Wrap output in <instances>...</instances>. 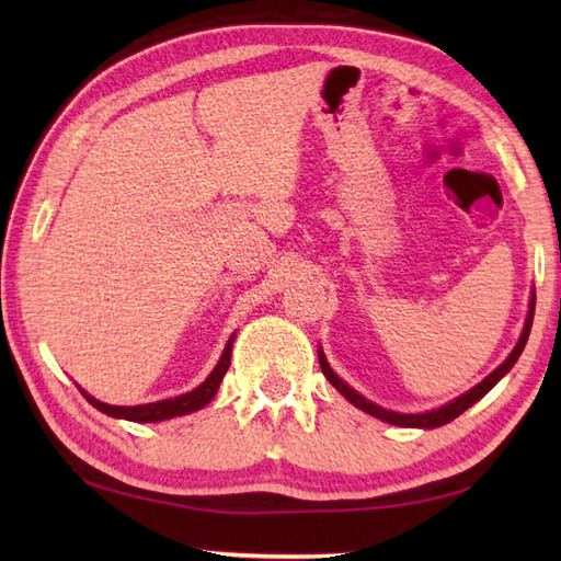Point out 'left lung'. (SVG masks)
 Returning <instances> with one entry per match:
<instances>
[{
	"mask_svg": "<svg viewBox=\"0 0 561 561\" xmlns=\"http://www.w3.org/2000/svg\"><path fill=\"white\" fill-rule=\"evenodd\" d=\"M533 316H535V296H533V301H530V311H528V318H526V328H523L520 340H518V344L514 347V352L508 354V359H506L502 366H499L496 371H492L490 376H486L480 386H474L472 390L465 392V396H460V398H456L453 402L444 404V408L432 410V412H422V414H400V412H390V410L378 408V404H374L371 400L362 398L359 392L352 390L347 383H344L342 378L335 376V371H332V368L328 366L323 352H318V359H320V368H323V374H325V378L330 380V383L335 386V388L342 392V396L347 398L352 404H356V408H359V410H364V412H368V414H374V416H378V420H383V422H388V424H396V426L434 428V426H444V424L456 420V416H460L465 410L470 408V404H474L480 398H484L486 392H490V390L499 383V380H502V378L508 374V368L518 362V356H520L523 347H526L528 335H530V325H533Z\"/></svg>",
	"mask_w": 561,
	"mask_h": 561,
	"instance_id": "obj_1",
	"label": "left lung"
}]
</instances>
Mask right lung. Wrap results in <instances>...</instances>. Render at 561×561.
<instances>
[{
    "label": "right lung",
    "instance_id": "1",
    "mask_svg": "<svg viewBox=\"0 0 561 561\" xmlns=\"http://www.w3.org/2000/svg\"><path fill=\"white\" fill-rule=\"evenodd\" d=\"M231 347H233V337L229 340V344L224 347V354L219 364L214 366V371L207 376L205 383H202L199 388L185 392V396H178V398H171V400H161V402H149V404H137V408H115V404H105L96 398H91L89 392H83V398H87L93 408L111 414V416H117V420H129V422H163V420H171V416H183V414H190L195 410H202L205 404L217 396L219 390V383L224 374L229 371V364H231Z\"/></svg>",
    "mask_w": 561,
    "mask_h": 561
}]
</instances>
